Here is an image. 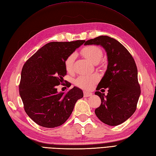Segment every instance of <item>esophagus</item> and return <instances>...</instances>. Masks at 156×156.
Listing matches in <instances>:
<instances>
[{"instance_id": "esophagus-1", "label": "esophagus", "mask_w": 156, "mask_h": 156, "mask_svg": "<svg viewBox=\"0 0 156 156\" xmlns=\"http://www.w3.org/2000/svg\"><path fill=\"white\" fill-rule=\"evenodd\" d=\"M92 95V93L88 92H84V97H90Z\"/></svg>"}]
</instances>
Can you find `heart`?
<instances>
[{
    "label": "heart",
    "instance_id": "b5f03b06",
    "mask_svg": "<svg viewBox=\"0 0 156 156\" xmlns=\"http://www.w3.org/2000/svg\"><path fill=\"white\" fill-rule=\"evenodd\" d=\"M82 55L86 59L96 64L99 62L103 56V51L100 47L95 45H90L84 47L80 51ZM76 59V54L71 53L64 60V64L65 69L68 72H72L74 70V64ZM99 77L97 74L81 75L75 80V84L79 88L84 90L92 89L96 82L98 81Z\"/></svg>",
    "mask_w": 156,
    "mask_h": 156
}]
</instances>
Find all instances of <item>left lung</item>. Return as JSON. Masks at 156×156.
I'll use <instances>...</instances> for the list:
<instances>
[{
  "instance_id": "left-lung-1",
  "label": "left lung",
  "mask_w": 156,
  "mask_h": 156,
  "mask_svg": "<svg viewBox=\"0 0 156 156\" xmlns=\"http://www.w3.org/2000/svg\"><path fill=\"white\" fill-rule=\"evenodd\" d=\"M84 44L101 45L108 56L107 70L96 90L108 88V92L106 96L95 92L101 99L96 116L107 125L121 124L135 112L141 93L135 60L120 42L108 36L88 40Z\"/></svg>"
}]
</instances>
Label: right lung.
I'll return each mask as SVG.
<instances>
[{
    "mask_svg": "<svg viewBox=\"0 0 156 156\" xmlns=\"http://www.w3.org/2000/svg\"><path fill=\"white\" fill-rule=\"evenodd\" d=\"M84 42H49L24 63L19 94L24 111L38 125L48 128L62 125L83 97L82 90L76 87L58 92L56 86L62 84L66 75L64 60Z\"/></svg>",
    "mask_w": 156,
    "mask_h": 156,
    "instance_id": "right-lung-1",
    "label": "right lung"
}]
</instances>
